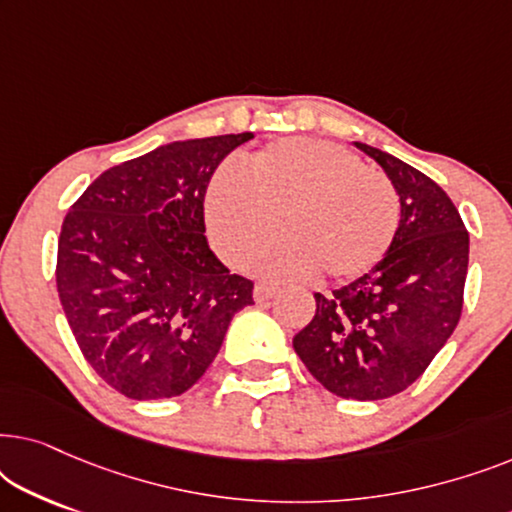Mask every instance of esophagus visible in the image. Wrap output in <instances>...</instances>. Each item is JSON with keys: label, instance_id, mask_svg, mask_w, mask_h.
<instances>
[{"label": "esophagus", "instance_id": "34e87169", "mask_svg": "<svg viewBox=\"0 0 512 512\" xmlns=\"http://www.w3.org/2000/svg\"><path fill=\"white\" fill-rule=\"evenodd\" d=\"M279 293V289L275 284H256L254 286V300L256 303H265V300H270V298H275Z\"/></svg>", "mask_w": 512, "mask_h": 512}]
</instances>
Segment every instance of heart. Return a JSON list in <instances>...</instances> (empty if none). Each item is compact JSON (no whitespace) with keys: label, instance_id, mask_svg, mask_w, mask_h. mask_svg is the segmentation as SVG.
Returning a JSON list of instances; mask_svg holds the SVG:
<instances>
[{"label":"heart","instance_id":"b5f03b06","mask_svg":"<svg viewBox=\"0 0 512 512\" xmlns=\"http://www.w3.org/2000/svg\"><path fill=\"white\" fill-rule=\"evenodd\" d=\"M398 193L382 172L368 170L338 144L282 139L251 156L240 174L221 170L207 186L205 219L214 247L272 277L328 279L366 275L387 254L398 228Z\"/></svg>","mask_w":512,"mask_h":512}]
</instances>
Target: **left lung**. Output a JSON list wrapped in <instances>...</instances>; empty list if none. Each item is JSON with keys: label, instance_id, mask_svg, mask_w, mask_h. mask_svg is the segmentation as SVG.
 Masks as SVG:
<instances>
[{"label": "left lung", "instance_id": "8db88e82", "mask_svg": "<svg viewBox=\"0 0 512 512\" xmlns=\"http://www.w3.org/2000/svg\"><path fill=\"white\" fill-rule=\"evenodd\" d=\"M387 174L401 202L380 263L331 296L293 349L331 394L380 401L408 389L459 324L468 272L464 221L436 181L387 151L354 142Z\"/></svg>", "mask_w": 512, "mask_h": 512}]
</instances>
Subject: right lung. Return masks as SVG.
Here are the masks:
<instances>
[{"instance_id":"right-lung-1","label":"right lung","mask_w":512,"mask_h":512,"mask_svg":"<svg viewBox=\"0 0 512 512\" xmlns=\"http://www.w3.org/2000/svg\"><path fill=\"white\" fill-rule=\"evenodd\" d=\"M251 132L184 139L102 172L58 240V293L83 356L118 394H184L219 354L254 282L205 237V193Z\"/></svg>"}]
</instances>
